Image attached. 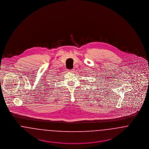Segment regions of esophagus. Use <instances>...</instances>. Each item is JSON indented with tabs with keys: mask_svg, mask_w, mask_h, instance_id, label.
I'll return each instance as SVG.
<instances>
[{
	"mask_svg": "<svg viewBox=\"0 0 149 149\" xmlns=\"http://www.w3.org/2000/svg\"><path fill=\"white\" fill-rule=\"evenodd\" d=\"M73 71V70L72 69V70H68V72H72Z\"/></svg>",
	"mask_w": 149,
	"mask_h": 149,
	"instance_id": "1",
	"label": "esophagus"
}]
</instances>
